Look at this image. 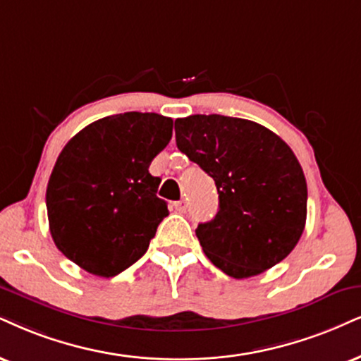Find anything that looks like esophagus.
<instances>
[{
	"label": "esophagus",
	"instance_id": "1",
	"mask_svg": "<svg viewBox=\"0 0 361 361\" xmlns=\"http://www.w3.org/2000/svg\"><path fill=\"white\" fill-rule=\"evenodd\" d=\"M173 207H176L177 212H185V209H188V202H185L184 199H182V201L173 202Z\"/></svg>",
	"mask_w": 361,
	"mask_h": 361
}]
</instances>
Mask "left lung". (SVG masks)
Returning a JSON list of instances; mask_svg holds the SVG:
<instances>
[{
    "label": "left lung",
    "mask_w": 361,
    "mask_h": 361,
    "mask_svg": "<svg viewBox=\"0 0 361 361\" xmlns=\"http://www.w3.org/2000/svg\"><path fill=\"white\" fill-rule=\"evenodd\" d=\"M176 142L216 182L219 211L195 229L212 264L243 279L283 261L303 234L308 201L286 142L251 120L217 114L177 118Z\"/></svg>",
    "instance_id": "left-lung-1"
}]
</instances>
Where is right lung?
I'll list each match as a JSON object with an SVG mask.
<instances>
[{
	"instance_id": "add662e5",
	"label": "right lung",
	"mask_w": 361,
	"mask_h": 361,
	"mask_svg": "<svg viewBox=\"0 0 361 361\" xmlns=\"http://www.w3.org/2000/svg\"><path fill=\"white\" fill-rule=\"evenodd\" d=\"M172 123L159 114L104 117L58 155L47 188L50 233L82 269L112 278L145 255L169 216L149 166L171 142Z\"/></svg>"
}]
</instances>
